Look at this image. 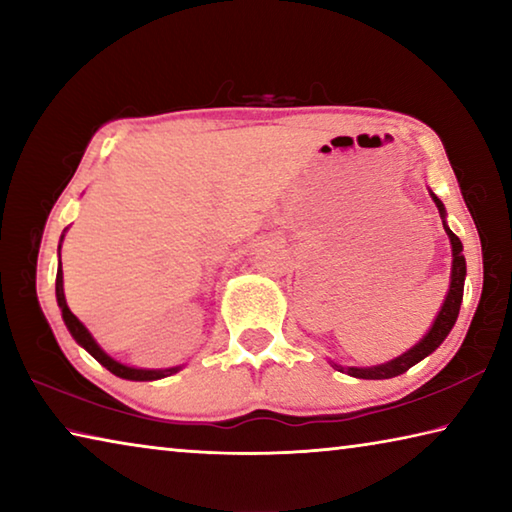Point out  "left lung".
Here are the masks:
<instances>
[{
    "instance_id": "1",
    "label": "left lung",
    "mask_w": 512,
    "mask_h": 512,
    "mask_svg": "<svg viewBox=\"0 0 512 512\" xmlns=\"http://www.w3.org/2000/svg\"><path fill=\"white\" fill-rule=\"evenodd\" d=\"M433 203H436L440 216L445 219V205L440 203V198L436 194H431ZM445 225V223H443ZM445 232L449 241H452V282H449V291H447V298L443 302V307H440L436 320H433V325L427 334H424V339L413 345L409 352H404L402 357H397L388 363H381V366H372V368H343V366H334L339 368L341 372H348L352 377H359V379H391L402 375V372L409 370L415 363L422 361L424 357H429V354L438 348L440 343L447 339V334L452 332V327L458 318V309H461V300H463V282H465V257H463V244L461 239H458L452 230L445 225Z\"/></svg>"
}]
</instances>
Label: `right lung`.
I'll use <instances>...</instances> for the list:
<instances>
[{
    "label": "right lung",
    "instance_id": "add662e5",
    "mask_svg": "<svg viewBox=\"0 0 512 512\" xmlns=\"http://www.w3.org/2000/svg\"><path fill=\"white\" fill-rule=\"evenodd\" d=\"M60 250V248H58ZM56 298H58V307L63 311V320L69 329V334L74 336L76 343L83 345L85 350H88L94 359H97L103 368H108L112 375H117L121 379H133V381H151V379H162V377H169L173 372H178L180 368H164V370H140V368H131V366H124V363H119L115 359H110L106 352H103L97 341L92 339V334L85 329V325L81 323L79 318H76L72 311L67 307V300H65V291H63V268L58 264V273H56Z\"/></svg>",
    "mask_w": 512,
    "mask_h": 512
}]
</instances>
